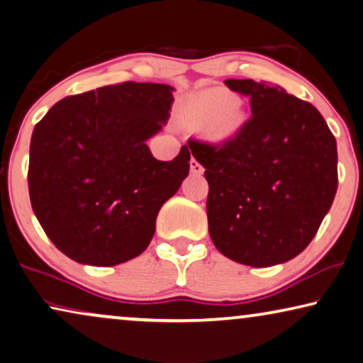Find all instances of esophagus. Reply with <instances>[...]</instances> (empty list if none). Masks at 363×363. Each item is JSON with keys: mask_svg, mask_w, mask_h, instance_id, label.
Returning <instances> with one entry per match:
<instances>
[{"mask_svg": "<svg viewBox=\"0 0 363 363\" xmlns=\"http://www.w3.org/2000/svg\"><path fill=\"white\" fill-rule=\"evenodd\" d=\"M191 172H192V174H197V176L202 174V172H203V166L196 160V157H192V160H191Z\"/></svg>", "mask_w": 363, "mask_h": 363, "instance_id": "obj_1", "label": "esophagus"}]
</instances>
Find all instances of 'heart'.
Here are the masks:
<instances>
[{
  "mask_svg": "<svg viewBox=\"0 0 363 363\" xmlns=\"http://www.w3.org/2000/svg\"><path fill=\"white\" fill-rule=\"evenodd\" d=\"M233 96L223 90H208L196 101V113L199 123L203 126L216 125V135L220 138L230 136L238 128L242 115L233 106Z\"/></svg>",
  "mask_w": 363,
  "mask_h": 363,
  "instance_id": "heart-1",
  "label": "heart"
}]
</instances>
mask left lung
<instances>
[{"instance_id": "8db88e82", "label": "left lung", "mask_w": 363, "mask_h": 363, "mask_svg": "<svg viewBox=\"0 0 363 363\" xmlns=\"http://www.w3.org/2000/svg\"><path fill=\"white\" fill-rule=\"evenodd\" d=\"M252 116L220 143L189 140L208 182V233L233 262L263 268L311 243L337 192V145L318 108L279 85L228 79Z\"/></svg>"}]
</instances>
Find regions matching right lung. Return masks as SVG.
<instances>
[{
  "mask_svg": "<svg viewBox=\"0 0 363 363\" xmlns=\"http://www.w3.org/2000/svg\"><path fill=\"white\" fill-rule=\"evenodd\" d=\"M171 104L169 85L123 82L65 96L34 126L30 206L69 258L113 267L147 248L157 212L191 167L187 146L157 161L146 145Z\"/></svg>",
  "mask_w": 363,
  "mask_h": 363,
  "instance_id": "right-lung-1",
  "label": "right lung"
}]
</instances>
